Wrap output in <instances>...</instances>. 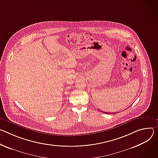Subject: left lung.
<instances>
[{
	"label": "left lung",
	"mask_w": 158,
	"mask_h": 158,
	"mask_svg": "<svg viewBox=\"0 0 158 158\" xmlns=\"http://www.w3.org/2000/svg\"><path fill=\"white\" fill-rule=\"evenodd\" d=\"M103 112V113H105V114H109V113H108V112ZM110 114H115V113H110Z\"/></svg>",
	"instance_id": "left-lung-1"
}]
</instances>
